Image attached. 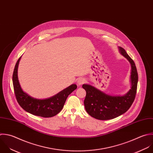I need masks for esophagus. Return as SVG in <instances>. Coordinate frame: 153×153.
Instances as JSON below:
<instances>
[{
    "label": "esophagus",
    "instance_id": "1",
    "mask_svg": "<svg viewBox=\"0 0 153 153\" xmlns=\"http://www.w3.org/2000/svg\"><path fill=\"white\" fill-rule=\"evenodd\" d=\"M85 82V79L83 78H80L77 80V84L79 85H81L83 84Z\"/></svg>",
    "mask_w": 153,
    "mask_h": 153
}]
</instances>
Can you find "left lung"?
<instances>
[{"instance_id": "obj_1", "label": "left lung", "mask_w": 153, "mask_h": 153, "mask_svg": "<svg viewBox=\"0 0 153 153\" xmlns=\"http://www.w3.org/2000/svg\"><path fill=\"white\" fill-rule=\"evenodd\" d=\"M119 49L122 55L127 58L131 64V89L122 97L110 96L91 85L82 86L86 92L84 100L86 111L91 116L98 120H110L123 114L129 109L135 98L138 80L137 67L126 51L122 47H119Z\"/></svg>"}]
</instances>
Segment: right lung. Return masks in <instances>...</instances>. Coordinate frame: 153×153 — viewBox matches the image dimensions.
<instances>
[{"mask_svg": "<svg viewBox=\"0 0 153 153\" xmlns=\"http://www.w3.org/2000/svg\"><path fill=\"white\" fill-rule=\"evenodd\" d=\"M21 56L18 59L12 75L14 93L19 105L27 112L43 117H51L59 113L62 109L68 96L76 88V85H71L56 95L46 100H38L31 97L24 92L20 86L17 70Z\"/></svg>", "mask_w": 153, "mask_h": 153, "instance_id": "right-lung-1", "label": "right lung"}]
</instances>
